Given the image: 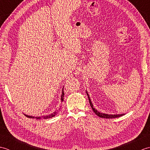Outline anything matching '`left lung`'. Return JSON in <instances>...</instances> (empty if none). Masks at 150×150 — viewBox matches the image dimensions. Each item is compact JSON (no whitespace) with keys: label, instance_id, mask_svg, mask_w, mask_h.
<instances>
[{"label":"left lung","instance_id":"1","mask_svg":"<svg viewBox=\"0 0 150 150\" xmlns=\"http://www.w3.org/2000/svg\"><path fill=\"white\" fill-rule=\"evenodd\" d=\"M86 93H87V95H88L89 102H90V106H91V108H92V110H93L94 113H95V114H96L98 117H101V118H106V119H113V118L119 117L122 116V115H124V114H120V115H108V114H105V113H102L98 112V111L97 110H95V108H93V104H92V103H91V100H90V97H89V95L88 94L87 91H86Z\"/></svg>","mask_w":150,"mask_h":150}]
</instances>
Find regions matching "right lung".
Masks as SVG:
<instances>
[{"instance_id": "1", "label": "right lung", "mask_w": 150, "mask_h": 150, "mask_svg": "<svg viewBox=\"0 0 150 150\" xmlns=\"http://www.w3.org/2000/svg\"><path fill=\"white\" fill-rule=\"evenodd\" d=\"M64 88L62 89V94L61 95V102H63L64 100ZM57 114H58V112H55L52 114L50 115H46V116H42V117H36L37 119H50V118H52L53 117H55ZM26 115L27 117L28 118H30V119H34V117L32 116H29V115Z\"/></svg>"}]
</instances>
